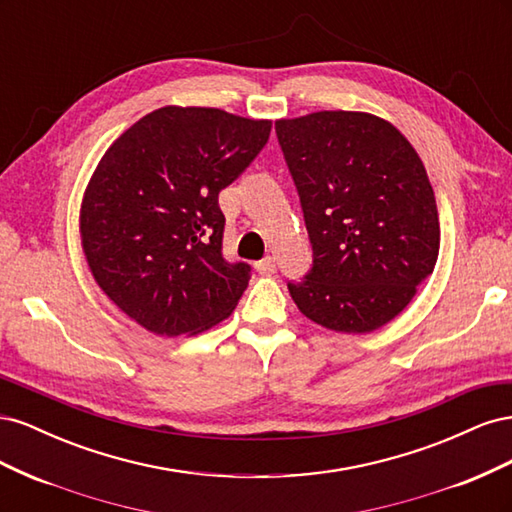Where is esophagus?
<instances>
[{
	"instance_id": "esophagus-1",
	"label": "esophagus",
	"mask_w": 512,
	"mask_h": 512,
	"mask_svg": "<svg viewBox=\"0 0 512 512\" xmlns=\"http://www.w3.org/2000/svg\"><path fill=\"white\" fill-rule=\"evenodd\" d=\"M254 267H256V271L262 273V275H271V273H275V260H273L271 256H267V258L258 260Z\"/></svg>"
}]
</instances>
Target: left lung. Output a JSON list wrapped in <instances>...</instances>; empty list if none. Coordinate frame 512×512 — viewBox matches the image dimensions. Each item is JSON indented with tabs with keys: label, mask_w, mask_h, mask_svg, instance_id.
Instances as JSON below:
<instances>
[{
	"label": "left lung",
	"mask_w": 512,
	"mask_h": 512,
	"mask_svg": "<svg viewBox=\"0 0 512 512\" xmlns=\"http://www.w3.org/2000/svg\"><path fill=\"white\" fill-rule=\"evenodd\" d=\"M301 198L312 271L288 284L301 314L337 333L391 322L436 267L440 220L427 170L393 123L318 111L275 121Z\"/></svg>",
	"instance_id": "8db88e82"
}]
</instances>
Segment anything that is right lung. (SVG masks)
<instances>
[{"label": "right lung", "mask_w": 512, "mask_h": 512, "mask_svg": "<svg viewBox=\"0 0 512 512\" xmlns=\"http://www.w3.org/2000/svg\"><path fill=\"white\" fill-rule=\"evenodd\" d=\"M269 134V119L162 106L106 149L83 196L81 243L98 286L143 329L196 335L237 307L252 267L222 256L218 196Z\"/></svg>", "instance_id": "obj_1"}]
</instances>
